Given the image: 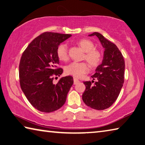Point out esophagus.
Wrapping results in <instances>:
<instances>
[{
  "instance_id": "esophagus-1",
  "label": "esophagus",
  "mask_w": 145,
  "mask_h": 145,
  "mask_svg": "<svg viewBox=\"0 0 145 145\" xmlns=\"http://www.w3.org/2000/svg\"><path fill=\"white\" fill-rule=\"evenodd\" d=\"M78 82H79V80H78L77 78H75V77H73V84H78Z\"/></svg>"
}]
</instances>
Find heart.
<instances>
[{
    "instance_id": "b5f03b06",
    "label": "heart",
    "mask_w": 145,
    "mask_h": 145,
    "mask_svg": "<svg viewBox=\"0 0 145 145\" xmlns=\"http://www.w3.org/2000/svg\"><path fill=\"white\" fill-rule=\"evenodd\" d=\"M78 46L86 52L84 58L86 59L92 67L95 68L101 63L103 54L101 51L94 49V44L88 39H82L78 41ZM57 56L59 60L67 61L68 59V46L66 44H61L56 50ZM89 70L88 64L86 62H72L65 68V72L68 75L80 78L88 73Z\"/></svg>"
}]
</instances>
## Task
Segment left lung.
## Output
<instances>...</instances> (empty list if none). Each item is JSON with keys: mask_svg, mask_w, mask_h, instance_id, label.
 I'll return each instance as SVG.
<instances>
[{"mask_svg": "<svg viewBox=\"0 0 145 145\" xmlns=\"http://www.w3.org/2000/svg\"><path fill=\"white\" fill-rule=\"evenodd\" d=\"M105 49L102 63L91 77L94 80L84 82L86 90L82 99L87 106L103 110L109 108L116 101L124 82L125 61L117 46L107 40L101 33L94 32ZM94 82V84H91Z\"/></svg>", "mask_w": 145, "mask_h": 145, "instance_id": "obj_1", "label": "left lung"}]
</instances>
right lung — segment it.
Wrapping results in <instances>:
<instances>
[{
    "label": "right lung",
    "instance_id": "right-lung-1",
    "mask_svg": "<svg viewBox=\"0 0 145 145\" xmlns=\"http://www.w3.org/2000/svg\"><path fill=\"white\" fill-rule=\"evenodd\" d=\"M72 35L44 32L31 42L21 57L20 83L23 93L32 106L39 111L50 113L60 108L67 100L73 84L72 76L54 83L55 76L62 74L57 68V47Z\"/></svg>",
    "mask_w": 145,
    "mask_h": 145
}]
</instances>
